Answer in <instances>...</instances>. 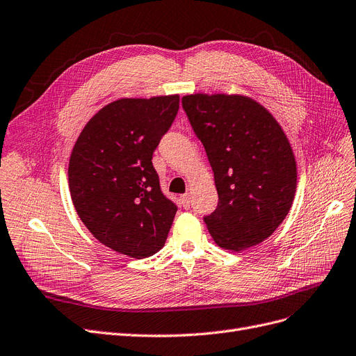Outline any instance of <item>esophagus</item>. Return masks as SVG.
Listing matches in <instances>:
<instances>
[{
	"instance_id": "esophagus-1",
	"label": "esophagus",
	"mask_w": 356,
	"mask_h": 356,
	"mask_svg": "<svg viewBox=\"0 0 356 356\" xmlns=\"http://www.w3.org/2000/svg\"><path fill=\"white\" fill-rule=\"evenodd\" d=\"M180 204L183 205V208H191L192 200H191V195L185 193V195H180Z\"/></svg>"
}]
</instances>
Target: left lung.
<instances>
[{"label": "left lung", "mask_w": 356, "mask_h": 356, "mask_svg": "<svg viewBox=\"0 0 356 356\" xmlns=\"http://www.w3.org/2000/svg\"><path fill=\"white\" fill-rule=\"evenodd\" d=\"M181 107L214 171L218 204L204 217L214 242L238 252L266 241L296 191L295 155L280 124L242 95H186Z\"/></svg>", "instance_id": "left-lung-1"}]
</instances>
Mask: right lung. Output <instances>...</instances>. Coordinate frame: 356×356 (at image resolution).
<instances>
[{
    "label": "right lung",
    "instance_id": "add662e5",
    "mask_svg": "<svg viewBox=\"0 0 356 356\" xmlns=\"http://www.w3.org/2000/svg\"><path fill=\"white\" fill-rule=\"evenodd\" d=\"M177 111L179 95L117 99L74 143L69 188L76 213L115 252L140 259L165 243L177 207L160 188L152 154Z\"/></svg>",
    "mask_w": 356,
    "mask_h": 356
}]
</instances>
